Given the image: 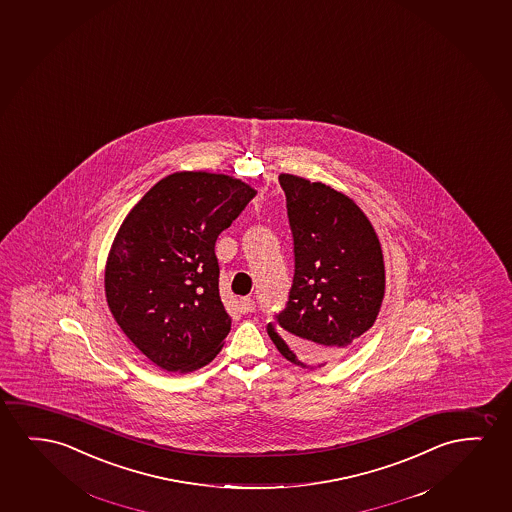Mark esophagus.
<instances>
[{"label":"esophagus","instance_id":"esophagus-1","mask_svg":"<svg viewBox=\"0 0 512 512\" xmlns=\"http://www.w3.org/2000/svg\"><path fill=\"white\" fill-rule=\"evenodd\" d=\"M239 306H241V313H253L255 311V301H253L252 297H243L241 301H239Z\"/></svg>","mask_w":512,"mask_h":512}]
</instances>
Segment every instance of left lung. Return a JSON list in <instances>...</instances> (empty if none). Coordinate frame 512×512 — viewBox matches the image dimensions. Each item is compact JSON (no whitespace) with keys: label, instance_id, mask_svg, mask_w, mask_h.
Masks as SVG:
<instances>
[{"label":"left lung","instance_id":"8db88e82","mask_svg":"<svg viewBox=\"0 0 512 512\" xmlns=\"http://www.w3.org/2000/svg\"><path fill=\"white\" fill-rule=\"evenodd\" d=\"M294 234L287 308L267 332L288 362L322 369L371 329L385 297L378 234L358 204L322 182L281 173Z\"/></svg>","mask_w":512,"mask_h":512}]
</instances>
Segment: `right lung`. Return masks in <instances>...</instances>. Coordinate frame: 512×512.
Here are the masks:
<instances>
[{
  "mask_svg": "<svg viewBox=\"0 0 512 512\" xmlns=\"http://www.w3.org/2000/svg\"><path fill=\"white\" fill-rule=\"evenodd\" d=\"M257 190L208 171H176L127 213L106 257L105 295L127 339L164 371H197L231 330L215 243Z\"/></svg>",
  "mask_w": 512,
  "mask_h": 512,
  "instance_id": "add662e5",
  "label": "right lung"
}]
</instances>
